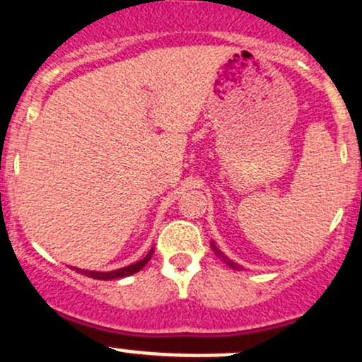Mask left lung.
<instances>
[{
    "label": "left lung",
    "mask_w": 362,
    "mask_h": 362,
    "mask_svg": "<svg viewBox=\"0 0 362 362\" xmlns=\"http://www.w3.org/2000/svg\"><path fill=\"white\" fill-rule=\"evenodd\" d=\"M211 247H213V250H214V253H216V255H218V257H221V260H224V262H226V264H228V265H230V267H231V269H242V265L235 264V262H233V260H230V259H228V257H226V255H224V253H223L221 250H219V248H218V247H216V245H214V243H211Z\"/></svg>",
    "instance_id": "8db88e82"
}]
</instances>
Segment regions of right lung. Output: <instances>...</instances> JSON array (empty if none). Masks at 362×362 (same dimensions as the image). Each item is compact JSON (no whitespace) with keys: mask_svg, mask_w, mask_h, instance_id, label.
<instances>
[{"mask_svg":"<svg viewBox=\"0 0 362 362\" xmlns=\"http://www.w3.org/2000/svg\"><path fill=\"white\" fill-rule=\"evenodd\" d=\"M153 255V248L149 250V253L146 257H144L143 260H138L136 264H131L127 265V267H122V269H117V271H110V272H97V271H83V269H76V272H81L83 276L86 277H91V279H98V281H110V279H120V277H127V276H132V274L139 272L141 269L144 267V265L148 264L149 259H151Z\"/></svg>","mask_w":362,"mask_h":362,"instance_id":"add662e5","label":"right lung"}]
</instances>
